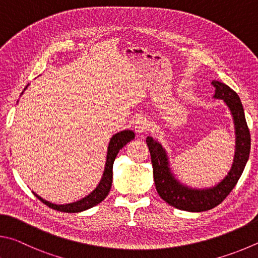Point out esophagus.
I'll return each instance as SVG.
<instances>
[{
    "label": "esophagus",
    "instance_id": "esophagus-1",
    "mask_svg": "<svg viewBox=\"0 0 258 258\" xmlns=\"http://www.w3.org/2000/svg\"><path fill=\"white\" fill-rule=\"evenodd\" d=\"M134 128L138 136H143L151 130V122L146 116L139 115L134 121Z\"/></svg>",
    "mask_w": 258,
    "mask_h": 258
}]
</instances>
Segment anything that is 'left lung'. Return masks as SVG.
Returning <instances> with one entry per match:
<instances>
[{
	"label": "left lung",
	"mask_w": 258,
	"mask_h": 258,
	"mask_svg": "<svg viewBox=\"0 0 258 258\" xmlns=\"http://www.w3.org/2000/svg\"><path fill=\"white\" fill-rule=\"evenodd\" d=\"M215 87L214 98L223 99L231 111L236 129V152L231 170L227 177L216 186L206 189H192L180 183L171 172L166 152L159 142L146 138L151 152L153 175L156 190L162 200L178 210L203 212L214 209L221 204L236 186L241 177L250 153V133L248 129L245 112L238 94L223 83L212 81Z\"/></svg>",
	"instance_id": "obj_1"
}]
</instances>
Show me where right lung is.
I'll return each mask as SVG.
<instances>
[{
	"mask_svg": "<svg viewBox=\"0 0 258 258\" xmlns=\"http://www.w3.org/2000/svg\"><path fill=\"white\" fill-rule=\"evenodd\" d=\"M134 138H135V133L132 132V130H123V132L115 134L114 136L111 138L110 143H108L105 169H104V173H103L101 182L98 183V186L96 187L95 190H93L88 196L83 198V200L75 203H70V204H66V205H56L43 200V198L39 197L37 194L34 192V195L37 197L40 202H43L45 205L51 207V209L60 211V212H66V213H78V212H83L90 209V207L96 206L102 201L105 200L106 196L108 195V192H110V189L112 186V178H113V171H112L113 163H114V160L117 155V153H119L121 148L125 146L129 142H132Z\"/></svg>",
	"mask_w": 258,
	"mask_h": 258,
	"instance_id": "obj_1",
	"label": "right lung"
}]
</instances>
